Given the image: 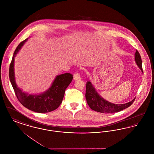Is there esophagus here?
<instances>
[{
    "label": "esophagus",
    "instance_id": "esophagus-1",
    "mask_svg": "<svg viewBox=\"0 0 154 154\" xmlns=\"http://www.w3.org/2000/svg\"><path fill=\"white\" fill-rule=\"evenodd\" d=\"M73 79L74 80H80L81 79L80 74L78 73L74 74Z\"/></svg>",
    "mask_w": 154,
    "mask_h": 154
}]
</instances>
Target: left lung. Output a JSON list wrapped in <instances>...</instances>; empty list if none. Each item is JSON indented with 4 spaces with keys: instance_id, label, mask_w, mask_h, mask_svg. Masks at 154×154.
I'll use <instances>...</instances> for the list:
<instances>
[{
    "instance_id": "1",
    "label": "left lung",
    "mask_w": 154,
    "mask_h": 154,
    "mask_svg": "<svg viewBox=\"0 0 154 154\" xmlns=\"http://www.w3.org/2000/svg\"><path fill=\"white\" fill-rule=\"evenodd\" d=\"M134 56L136 64L143 73L141 56L137 50H136L135 52ZM85 97L88 106L92 110L105 114L117 112L125 109L131 106L135 100L134 98L130 102L121 104H114L109 102L104 99L102 96L98 94L96 91L95 88H94L91 82L89 81L87 82L86 84Z\"/></svg>"
}]
</instances>
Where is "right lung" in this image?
Here are the masks:
<instances>
[{"label":"right lung","mask_w":154,"mask_h":154,"mask_svg":"<svg viewBox=\"0 0 154 154\" xmlns=\"http://www.w3.org/2000/svg\"><path fill=\"white\" fill-rule=\"evenodd\" d=\"M28 38L22 41L16 48L9 68V78L14 89L15 95L22 105L28 109L39 113H45L57 109L65 95V90L73 80L70 73L58 75L53 81L51 87L39 95H30L23 92L17 87L15 80L14 58Z\"/></svg>","instance_id":"right-lung-1"}]
</instances>
